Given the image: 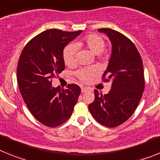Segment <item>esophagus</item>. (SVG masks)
Listing matches in <instances>:
<instances>
[{
    "instance_id": "1",
    "label": "esophagus",
    "mask_w": 160,
    "mask_h": 160,
    "mask_svg": "<svg viewBox=\"0 0 160 160\" xmlns=\"http://www.w3.org/2000/svg\"><path fill=\"white\" fill-rule=\"evenodd\" d=\"M81 90H82V92L84 93V92H86V91H87V90H88V89H87V87H82Z\"/></svg>"
}]
</instances>
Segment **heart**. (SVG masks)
I'll use <instances>...</instances> for the list:
<instances>
[{"mask_svg":"<svg viewBox=\"0 0 160 160\" xmlns=\"http://www.w3.org/2000/svg\"><path fill=\"white\" fill-rule=\"evenodd\" d=\"M86 47L94 54H100L105 48V42L100 36L97 34H90L85 37L82 40L76 42L74 44L68 45L63 50V60L66 66H71L75 62V53L77 49ZM97 74V71L93 68L81 69L77 73V76L83 82H89Z\"/></svg>","mask_w":160,"mask_h":160,"instance_id":"obj_1","label":"heart"}]
</instances>
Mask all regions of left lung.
<instances>
[{
	"instance_id": "8db88e82",
	"label": "left lung",
	"mask_w": 160,
	"mask_h": 160,
	"mask_svg": "<svg viewBox=\"0 0 160 160\" xmlns=\"http://www.w3.org/2000/svg\"><path fill=\"white\" fill-rule=\"evenodd\" d=\"M111 43V55L102 77L111 82L108 94L100 95L94 90V101L89 110L102 125L115 128L126 122L135 112L144 90L142 58L135 46L119 32L108 28L98 29Z\"/></svg>"
}]
</instances>
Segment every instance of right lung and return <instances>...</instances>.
<instances>
[{"label": "right lung", "instance_id": "add662e5", "mask_svg": "<svg viewBox=\"0 0 160 160\" xmlns=\"http://www.w3.org/2000/svg\"><path fill=\"white\" fill-rule=\"evenodd\" d=\"M82 32L44 31L28 42L20 56L17 70L20 92L31 114L49 128L71 116L81 93L76 84L65 90L52 87L51 78L65 69L64 48Z\"/></svg>", "mask_w": 160, "mask_h": 160}]
</instances>
